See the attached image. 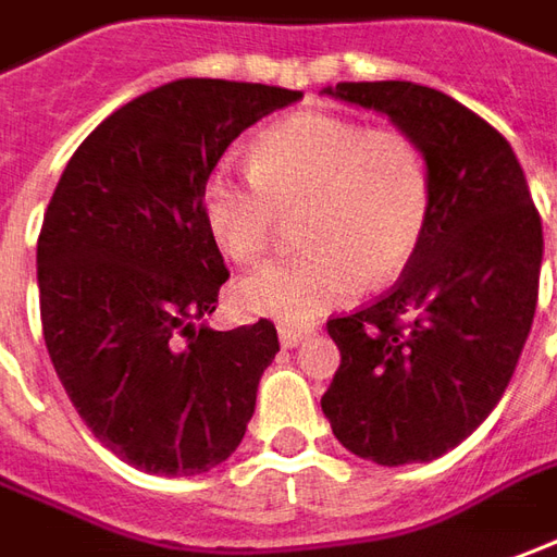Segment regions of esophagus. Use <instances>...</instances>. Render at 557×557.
<instances>
[{
	"instance_id": "esophagus-1",
	"label": "esophagus",
	"mask_w": 557,
	"mask_h": 557,
	"mask_svg": "<svg viewBox=\"0 0 557 557\" xmlns=\"http://www.w3.org/2000/svg\"><path fill=\"white\" fill-rule=\"evenodd\" d=\"M306 336H312V327H290V324L278 327V339H282L285 348H297Z\"/></svg>"
}]
</instances>
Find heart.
<instances>
[{
	"mask_svg": "<svg viewBox=\"0 0 557 557\" xmlns=\"http://www.w3.org/2000/svg\"><path fill=\"white\" fill-rule=\"evenodd\" d=\"M251 175L218 166L202 184V218L236 263H260L285 218H300L306 251L239 285L242 309L302 324L397 278L433 218L431 160L400 126L294 111L248 145Z\"/></svg>",
	"mask_w": 557,
	"mask_h": 557,
	"instance_id": "1",
	"label": "heart"
}]
</instances>
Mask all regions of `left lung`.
Instances as JSON below:
<instances>
[{
    "label": "left lung",
    "mask_w": 557,
    "mask_h": 557,
    "mask_svg": "<svg viewBox=\"0 0 557 557\" xmlns=\"http://www.w3.org/2000/svg\"><path fill=\"white\" fill-rule=\"evenodd\" d=\"M327 94L421 141L433 218L397 285L327 321L343 363L321 409L358 458L433 461L476 431L516 373L540 290V212L509 141L458 99L412 81Z\"/></svg>",
    "instance_id": "1"
}]
</instances>
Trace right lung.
<instances>
[{
    "label": "right lung",
    "mask_w": 557,
    "mask_h": 557,
    "mask_svg": "<svg viewBox=\"0 0 557 557\" xmlns=\"http://www.w3.org/2000/svg\"><path fill=\"white\" fill-rule=\"evenodd\" d=\"M300 90L182 78L96 126L60 175L38 233L48 355L102 446L157 476L227 461L278 351L275 324L194 327L230 278L202 184L242 129Z\"/></svg>",
    "instance_id": "obj_1"
}]
</instances>
